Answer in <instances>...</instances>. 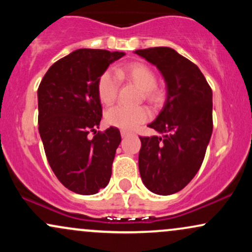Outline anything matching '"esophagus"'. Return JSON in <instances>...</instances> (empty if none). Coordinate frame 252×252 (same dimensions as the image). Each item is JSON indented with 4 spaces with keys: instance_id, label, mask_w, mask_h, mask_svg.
<instances>
[{
    "instance_id": "34e87169",
    "label": "esophagus",
    "mask_w": 252,
    "mask_h": 252,
    "mask_svg": "<svg viewBox=\"0 0 252 252\" xmlns=\"http://www.w3.org/2000/svg\"><path fill=\"white\" fill-rule=\"evenodd\" d=\"M121 135H122L123 138H126V137H128V136H130L131 134H130V132H128V131H126V130H122V131H121Z\"/></svg>"
}]
</instances>
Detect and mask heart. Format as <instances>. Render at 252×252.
<instances>
[{"instance_id":"heart-1","label":"heart","mask_w":252,"mask_h":252,"mask_svg":"<svg viewBox=\"0 0 252 252\" xmlns=\"http://www.w3.org/2000/svg\"><path fill=\"white\" fill-rule=\"evenodd\" d=\"M128 78L144 91L147 99H158V92L155 91L156 77L148 66L141 63H132L126 67H117L114 71L104 72L99 77L97 84L98 96L100 102L110 105L115 102L118 94V78ZM150 118V111L146 106L128 108L117 105L110 109L106 114V122L110 126L122 130H134L138 126L147 122Z\"/></svg>"}]
</instances>
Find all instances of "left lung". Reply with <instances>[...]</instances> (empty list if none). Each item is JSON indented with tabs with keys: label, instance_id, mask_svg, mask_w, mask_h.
Segmentation results:
<instances>
[{
	"label": "left lung",
	"instance_id": "8db88e82",
	"mask_svg": "<svg viewBox=\"0 0 252 252\" xmlns=\"http://www.w3.org/2000/svg\"><path fill=\"white\" fill-rule=\"evenodd\" d=\"M158 67L167 88L166 102L149 124L163 136L140 137L138 169L155 194L179 192L204 161L213 129L212 90L198 66L169 47L135 51Z\"/></svg>",
	"mask_w": 252,
	"mask_h": 252
}]
</instances>
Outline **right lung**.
<instances>
[{"label": "right lung", "instance_id": "obj_1", "mask_svg": "<svg viewBox=\"0 0 252 252\" xmlns=\"http://www.w3.org/2000/svg\"><path fill=\"white\" fill-rule=\"evenodd\" d=\"M123 56L80 48L54 63L37 89L39 132L48 163L58 180L78 194H96L111 178L121 134L114 126L96 130L102 120L97 84Z\"/></svg>", "mask_w": 252, "mask_h": 252}]
</instances>
